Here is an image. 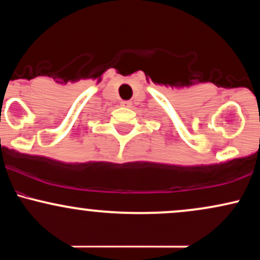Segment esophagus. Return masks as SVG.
<instances>
[{
    "label": "esophagus",
    "mask_w": 260,
    "mask_h": 260,
    "mask_svg": "<svg viewBox=\"0 0 260 260\" xmlns=\"http://www.w3.org/2000/svg\"><path fill=\"white\" fill-rule=\"evenodd\" d=\"M121 106L122 107H129L131 106V101H127V100L121 101Z\"/></svg>",
    "instance_id": "obj_1"
}]
</instances>
